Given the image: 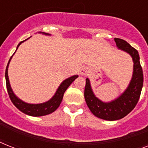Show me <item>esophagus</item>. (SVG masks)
I'll return each mask as SVG.
<instances>
[{"label": "esophagus", "instance_id": "esophagus-1", "mask_svg": "<svg viewBox=\"0 0 148 148\" xmlns=\"http://www.w3.org/2000/svg\"><path fill=\"white\" fill-rule=\"evenodd\" d=\"M80 74H81V76H86L88 74V70L85 67H83L81 68V71H80Z\"/></svg>", "mask_w": 148, "mask_h": 148}]
</instances>
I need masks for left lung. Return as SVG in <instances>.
Listing matches in <instances>:
<instances>
[{
    "mask_svg": "<svg viewBox=\"0 0 148 148\" xmlns=\"http://www.w3.org/2000/svg\"><path fill=\"white\" fill-rule=\"evenodd\" d=\"M117 48L131 55L134 63L133 74L128 87L117 98L103 102L94 94L89 78L86 79L84 98L93 114L106 121H117L127 115L138 103L142 90L144 76L138 51L125 40L114 38Z\"/></svg>",
    "mask_w": 148,
    "mask_h": 148,
    "instance_id": "8db88e82",
    "label": "left lung"
}]
</instances>
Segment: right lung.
<instances>
[{
  "mask_svg": "<svg viewBox=\"0 0 148 148\" xmlns=\"http://www.w3.org/2000/svg\"><path fill=\"white\" fill-rule=\"evenodd\" d=\"M40 33L43 34H45V35H50L48 34L43 33V32H40ZM29 38L26 39V40H23L21 42H20L18 44L17 47V50L18 47L20 45H21L22 43L25 41V40H28ZM15 51V52H16ZM14 52V53H15ZM13 54V55H14ZM13 55L10 57V60L8 61V64L7 65V67H6L5 71V79H6V84H7V89H8V95H9V97H10V101H12V103L14 104V106L16 108L20 110L21 112L24 113L25 114L30 115V116H33V117H40V116H45V115H47L49 114L53 113V111H55L60 106L61 101H62L63 96H64V94L66 91L68 87H69L73 81L75 80L76 78L78 77V75H74V76L70 77L68 78L65 79L64 81H63L62 83L60 84V86L58 87V90L55 92L54 95L53 97L50 99L49 101H46L45 103H28L24 102L22 100H21L20 98L15 95V94L13 91L12 88L10 87V81H9V77H8V66H9V64H10V61L12 58Z\"/></svg>",
  "mask_w": 148,
  "mask_h": 148,
  "instance_id": "obj_1",
  "label": "right lung"
}]
</instances>
